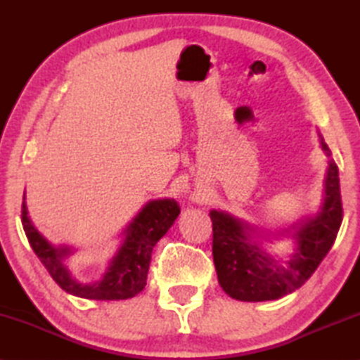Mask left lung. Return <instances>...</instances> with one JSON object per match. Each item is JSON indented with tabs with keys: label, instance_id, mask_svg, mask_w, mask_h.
I'll return each mask as SVG.
<instances>
[{
	"label": "left lung",
	"instance_id": "1",
	"mask_svg": "<svg viewBox=\"0 0 360 360\" xmlns=\"http://www.w3.org/2000/svg\"><path fill=\"white\" fill-rule=\"evenodd\" d=\"M321 138L328 157L324 181V202L318 214L285 230L295 240V252L288 260H276L254 241L252 225L224 211L212 210V259L221 288L241 302L276 300L290 294L311 278L333 246L343 221L338 167ZM259 236V235H257Z\"/></svg>",
	"mask_w": 360,
	"mask_h": 360
}]
</instances>
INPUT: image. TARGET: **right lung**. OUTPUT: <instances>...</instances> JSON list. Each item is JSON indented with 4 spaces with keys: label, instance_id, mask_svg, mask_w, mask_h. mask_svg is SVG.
I'll use <instances>...</instances> for the list:
<instances>
[{
    "label": "right lung",
    "instance_id": "right-lung-1",
    "mask_svg": "<svg viewBox=\"0 0 360 360\" xmlns=\"http://www.w3.org/2000/svg\"><path fill=\"white\" fill-rule=\"evenodd\" d=\"M173 198L152 200L124 230V241L100 281L82 284L70 275L65 257L70 248H56L42 236L28 217L25 197L22 203V225L25 235L49 275L68 294L92 300H125L139 294L148 279L152 249L179 216Z\"/></svg>",
    "mask_w": 360,
    "mask_h": 360
}]
</instances>
